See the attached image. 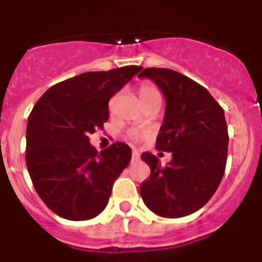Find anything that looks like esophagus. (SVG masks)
Masks as SVG:
<instances>
[{
    "mask_svg": "<svg viewBox=\"0 0 262 262\" xmlns=\"http://www.w3.org/2000/svg\"><path fill=\"white\" fill-rule=\"evenodd\" d=\"M140 159V154L137 151V150H133V152H132V161L135 162V161H139Z\"/></svg>",
    "mask_w": 262,
    "mask_h": 262,
    "instance_id": "esophagus-1",
    "label": "esophagus"
}]
</instances>
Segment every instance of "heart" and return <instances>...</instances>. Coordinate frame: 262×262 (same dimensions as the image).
<instances>
[{"instance_id": "1", "label": "heart", "mask_w": 262, "mask_h": 262, "mask_svg": "<svg viewBox=\"0 0 262 262\" xmlns=\"http://www.w3.org/2000/svg\"><path fill=\"white\" fill-rule=\"evenodd\" d=\"M138 93H139V98L141 103L148 101H152V100L161 101V95L160 92H159V90L156 89L154 85H151V83L149 82L141 83ZM143 137H144V133H141V132H134V133L130 134V138L133 140H140Z\"/></svg>"}]
</instances>
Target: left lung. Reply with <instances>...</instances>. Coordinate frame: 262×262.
<instances>
[{
  "mask_svg": "<svg viewBox=\"0 0 262 262\" xmlns=\"http://www.w3.org/2000/svg\"><path fill=\"white\" fill-rule=\"evenodd\" d=\"M138 76L154 81L164 93L166 108L155 148L172 152L166 166L151 152L141 154L151 172L140 185V196L160 217L192 214L223 179L229 141L224 111L207 89L177 71L148 68Z\"/></svg>",
  "mask_w": 262,
  "mask_h": 262,
  "instance_id": "1",
  "label": "left lung"
}]
</instances>
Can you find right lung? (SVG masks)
Instances as JSON below:
<instances>
[{
  "instance_id": "obj_1",
  "label": "right lung",
  "mask_w": 262,
  "mask_h": 262,
  "mask_svg": "<svg viewBox=\"0 0 262 262\" xmlns=\"http://www.w3.org/2000/svg\"><path fill=\"white\" fill-rule=\"evenodd\" d=\"M141 69L130 65L77 75L50 87L33 107L27 169L39 197L59 217L87 221L106 208L132 149L114 143L97 151L89 135L103 129L108 102Z\"/></svg>"
}]
</instances>
